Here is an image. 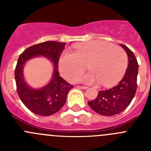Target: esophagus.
Returning a JSON list of instances; mask_svg holds the SVG:
<instances>
[{
	"instance_id": "34e87169",
	"label": "esophagus",
	"mask_w": 151,
	"mask_h": 151,
	"mask_svg": "<svg viewBox=\"0 0 151 151\" xmlns=\"http://www.w3.org/2000/svg\"><path fill=\"white\" fill-rule=\"evenodd\" d=\"M78 88L82 89V90H86L87 88V87H85V86H78Z\"/></svg>"
}]
</instances>
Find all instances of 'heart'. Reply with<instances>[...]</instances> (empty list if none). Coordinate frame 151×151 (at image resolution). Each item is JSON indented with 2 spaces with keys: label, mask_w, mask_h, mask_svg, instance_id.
<instances>
[{
  "label": "heart",
  "mask_w": 151,
  "mask_h": 151,
  "mask_svg": "<svg viewBox=\"0 0 151 151\" xmlns=\"http://www.w3.org/2000/svg\"><path fill=\"white\" fill-rule=\"evenodd\" d=\"M127 62V55L122 48L96 41L77 47L74 52H63L59 59V70L67 80L76 81L88 65L91 71L80 81L110 86L122 78Z\"/></svg>",
  "instance_id": "b5f03b06"
}]
</instances>
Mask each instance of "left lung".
<instances>
[{"label": "left lung", "instance_id": "8db88e82", "mask_svg": "<svg viewBox=\"0 0 151 151\" xmlns=\"http://www.w3.org/2000/svg\"><path fill=\"white\" fill-rule=\"evenodd\" d=\"M120 46L128 57V65L124 77L117 85L108 90H100L96 99L88 101L90 108L101 116H111L124 111L133 100L137 88V60L128 47L121 44Z\"/></svg>", "mask_w": 151, "mask_h": 151}]
</instances>
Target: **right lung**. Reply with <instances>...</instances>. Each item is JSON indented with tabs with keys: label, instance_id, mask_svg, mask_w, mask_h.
<instances>
[{
	"label": "right lung",
	"instance_id": "1",
	"mask_svg": "<svg viewBox=\"0 0 151 151\" xmlns=\"http://www.w3.org/2000/svg\"><path fill=\"white\" fill-rule=\"evenodd\" d=\"M65 43L49 41L29 47L20 55L15 70L17 92L24 105L32 113L40 116H51L62 108L69 91L73 85L63 79L58 72V60ZM43 56L53 64L51 80L41 88L30 87L25 81L23 67L32 58Z\"/></svg>",
	"mask_w": 151,
	"mask_h": 151
}]
</instances>
